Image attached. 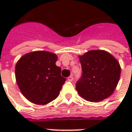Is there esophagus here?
Listing matches in <instances>:
<instances>
[{
  "label": "esophagus",
  "mask_w": 132,
  "mask_h": 132,
  "mask_svg": "<svg viewBox=\"0 0 132 132\" xmlns=\"http://www.w3.org/2000/svg\"><path fill=\"white\" fill-rule=\"evenodd\" d=\"M72 80H73V77H72V76L68 77V81H72Z\"/></svg>",
  "instance_id": "1"
}]
</instances>
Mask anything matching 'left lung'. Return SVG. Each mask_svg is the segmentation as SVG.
<instances>
[{
	"mask_svg": "<svg viewBox=\"0 0 132 132\" xmlns=\"http://www.w3.org/2000/svg\"><path fill=\"white\" fill-rule=\"evenodd\" d=\"M83 74L76 84L79 96L90 102H99L114 92L120 79L119 61L104 50H91L79 55Z\"/></svg>",
	"mask_w": 132,
	"mask_h": 132,
	"instance_id": "left-lung-1",
	"label": "left lung"
}]
</instances>
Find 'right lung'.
<instances>
[{"label": "right lung", "mask_w": 132, "mask_h": 132, "mask_svg": "<svg viewBox=\"0 0 132 132\" xmlns=\"http://www.w3.org/2000/svg\"><path fill=\"white\" fill-rule=\"evenodd\" d=\"M53 53L37 51L20 58L15 67L17 84L22 94L30 102L45 105L60 94L66 79L61 76V68Z\"/></svg>", "instance_id": "add662e5"}]
</instances>
